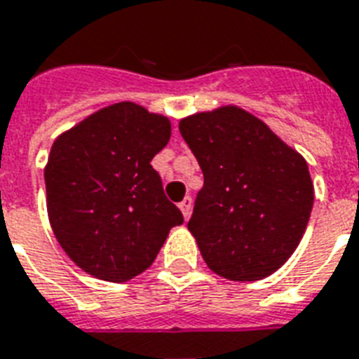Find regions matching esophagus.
I'll return each instance as SVG.
<instances>
[{"label": "esophagus", "instance_id": "obj_1", "mask_svg": "<svg viewBox=\"0 0 359 359\" xmlns=\"http://www.w3.org/2000/svg\"><path fill=\"white\" fill-rule=\"evenodd\" d=\"M179 208L180 212H182V216H184L186 219L190 218V212H191V197H184L182 201L179 203Z\"/></svg>", "mask_w": 359, "mask_h": 359}]
</instances>
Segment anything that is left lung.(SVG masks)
I'll return each instance as SVG.
<instances>
[{"instance_id": "obj_1", "label": "left lung", "mask_w": 359, "mask_h": 359, "mask_svg": "<svg viewBox=\"0 0 359 359\" xmlns=\"http://www.w3.org/2000/svg\"><path fill=\"white\" fill-rule=\"evenodd\" d=\"M179 130L205 177L188 222L205 262L229 281L268 278L294 253L311 216L306 158L233 104L184 117Z\"/></svg>"}]
</instances>
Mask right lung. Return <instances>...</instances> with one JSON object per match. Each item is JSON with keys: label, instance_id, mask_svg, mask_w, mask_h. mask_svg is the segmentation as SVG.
I'll use <instances>...</instances> for the list:
<instances>
[{"label": "right lung", "instance_id": "1", "mask_svg": "<svg viewBox=\"0 0 359 359\" xmlns=\"http://www.w3.org/2000/svg\"><path fill=\"white\" fill-rule=\"evenodd\" d=\"M169 137L165 115L117 102L53 141L44 168L48 219L83 272L128 281L151 266L171 227L184 222L151 165Z\"/></svg>", "mask_w": 359, "mask_h": 359}]
</instances>
